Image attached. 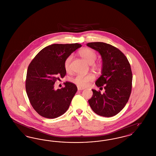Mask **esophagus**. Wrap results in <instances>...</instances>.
I'll list each match as a JSON object with an SVG mask.
<instances>
[{
	"label": "esophagus",
	"mask_w": 156,
	"mask_h": 156,
	"mask_svg": "<svg viewBox=\"0 0 156 156\" xmlns=\"http://www.w3.org/2000/svg\"><path fill=\"white\" fill-rule=\"evenodd\" d=\"M83 89H84V88H80V87H78V90H83Z\"/></svg>",
	"instance_id": "1"
}]
</instances>
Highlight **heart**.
<instances>
[{"label": "heart", "instance_id": "obj_1", "mask_svg": "<svg viewBox=\"0 0 156 156\" xmlns=\"http://www.w3.org/2000/svg\"><path fill=\"white\" fill-rule=\"evenodd\" d=\"M79 55L84 59L87 62L91 65L92 68L98 72H100L102 69V65L98 62H95L97 58V53L95 50L90 48H83L78 51ZM73 59L71 55L68 56L64 62V69L67 72L70 71L71 62ZM95 77L91 74H88L76 75L74 78L71 79V82L75 84L77 87L80 88L87 87L90 82L94 81Z\"/></svg>", "mask_w": 156, "mask_h": 156}]
</instances>
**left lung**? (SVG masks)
Instances as JSON below:
<instances>
[{"label":"left lung","instance_id":"8db88e82","mask_svg":"<svg viewBox=\"0 0 156 156\" xmlns=\"http://www.w3.org/2000/svg\"><path fill=\"white\" fill-rule=\"evenodd\" d=\"M87 45L101 55L102 75L95 82L98 87L105 89L104 94L92 89L89 105L97 115L112 117L125 106L132 87V73L125 55L118 48L102 42L88 43Z\"/></svg>","mask_w":156,"mask_h":156}]
</instances>
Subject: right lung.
Returning <instances> with one entry per match:
<instances>
[{
    "instance_id": "add662e5",
    "label": "right lung",
    "mask_w": 156,
    "mask_h": 156,
    "mask_svg": "<svg viewBox=\"0 0 156 156\" xmlns=\"http://www.w3.org/2000/svg\"><path fill=\"white\" fill-rule=\"evenodd\" d=\"M80 44H54L42 49L28 67L26 90L34 109L41 116L54 119L67 111L77 91L74 83L66 82L65 87L55 90L54 83L66 74L64 62Z\"/></svg>"
}]
</instances>
